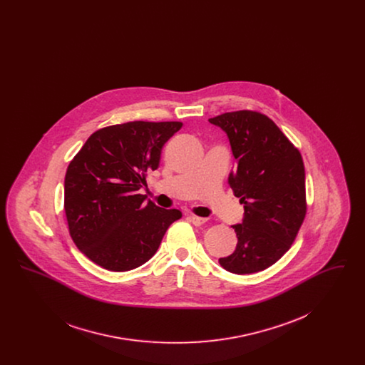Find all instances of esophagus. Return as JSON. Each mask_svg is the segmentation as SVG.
<instances>
[{
	"label": "esophagus",
	"instance_id": "1",
	"mask_svg": "<svg viewBox=\"0 0 365 365\" xmlns=\"http://www.w3.org/2000/svg\"><path fill=\"white\" fill-rule=\"evenodd\" d=\"M187 217H189V220H190L192 225H195V226H201V225H204L207 220H208V217H200V216H197V215H187Z\"/></svg>",
	"mask_w": 365,
	"mask_h": 365
}]
</instances>
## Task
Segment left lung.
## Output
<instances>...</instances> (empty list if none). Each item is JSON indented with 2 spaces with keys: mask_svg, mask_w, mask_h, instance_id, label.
Wrapping results in <instances>:
<instances>
[{
  "mask_svg": "<svg viewBox=\"0 0 365 365\" xmlns=\"http://www.w3.org/2000/svg\"><path fill=\"white\" fill-rule=\"evenodd\" d=\"M209 122L228 135L237 161L228 183L245 209L242 225L232 226L237 249L219 262L238 275L264 271L292 247L304 223L302 157L278 125L257 110L226 112Z\"/></svg>",
  "mask_w": 365,
  "mask_h": 365,
  "instance_id": "8db88e82",
  "label": "left lung"
}]
</instances>
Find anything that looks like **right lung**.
<instances>
[{
  "instance_id": "1",
  "label": "right lung",
  "mask_w": 365,
  "mask_h": 365,
  "mask_svg": "<svg viewBox=\"0 0 365 365\" xmlns=\"http://www.w3.org/2000/svg\"><path fill=\"white\" fill-rule=\"evenodd\" d=\"M182 122H128L93 133L71 160L64 210L78 249L108 271H130L156 253L178 209L157 207L138 190L158 168Z\"/></svg>"
}]
</instances>
